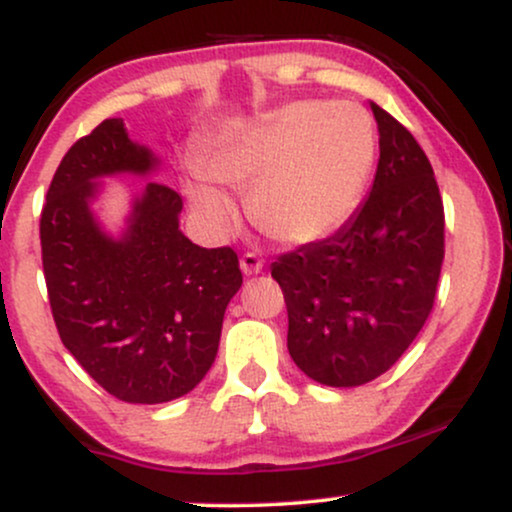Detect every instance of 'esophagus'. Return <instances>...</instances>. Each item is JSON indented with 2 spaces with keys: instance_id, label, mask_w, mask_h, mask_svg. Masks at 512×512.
<instances>
[{
  "instance_id": "34e87169",
  "label": "esophagus",
  "mask_w": 512,
  "mask_h": 512,
  "mask_svg": "<svg viewBox=\"0 0 512 512\" xmlns=\"http://www.w3.org/2000/svg\"><path fill=\"white\" fill-rule=\"evenodd\" d=\"M240 269H243L245 276L260 274L262 272V260L255 255V252H245V255L240 257Z\"/></svg>"
}]
</instances>
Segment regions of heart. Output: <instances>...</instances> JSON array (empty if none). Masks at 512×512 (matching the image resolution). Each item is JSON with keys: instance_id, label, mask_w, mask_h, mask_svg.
Here are the masks:
<instances>
[{"instance_id": "heart-1", "label": "heart", "mask_w": 512, "mask_h": 512, "mask_svg": "<svg viewBox=\"0 0 512 512\" xmlns=\"http://www.w3.org/2000/svg\"><path fill=\"white\" fill-rule=\"evenodd\" d=\"M378 154L373 120L356 103L293 101L216 139L185 178L192 211L211 233L236 223L226 192H245L250 219L279 243L308 245L351 219Z\"/></svg>"}]
</instances>
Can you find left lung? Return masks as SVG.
Returning a JSON list of instances; mask_svg holds the SVG:
<instances>
[{
	"instance_id": "left-lung-1",
	"label": "left lung",
	"mask_w": 512,
	"mask_h": 512,
	"mask_svg": "<svg viewBox=\"0 0 512 512\" xmlns=\"http://www.w3.org/2000/svg\"><path fill=\"white\" fill-rule=\"evenodd\" d=\"M373 190L320 243L272 262L289 310V354L315 383L366 385L421 332L445 255V214L419 142L380 105Z\"/></svg>"
}]
</instances>
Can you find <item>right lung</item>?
Segmentation results:
<instances>
[{
    "label": "right lung",
    "mask_w": 512,
    "mask_h": 512,
    "mask_svg": "<svg viewBox=\"0 0 512 512\" xmlns=\"http://www.w3.org/2000/svg\"><path fill=\"white\" fill-rule=\"evenodd\" d=\"M158 158L120 117L62 158L40 214L43 272L57 332L105 392L161 404L195 390L219 351L226 305L243 274L231 248H199L180 231L182 199L161 182L134 197L113 236L93 214L103 178L151 175Z\"/></svg>",
    "instance_id": "add662e5"
}]
</instances>
